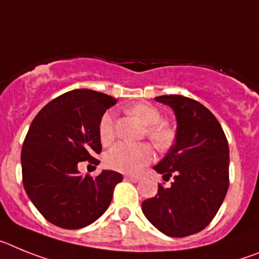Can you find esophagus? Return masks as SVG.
Instances as JSON below:
<instances>
[{
	"label": "esophagus",
	"mask_w": 259,
	"mask_h": 259,
	"mask_svg": "<svg viewBox=\"0 0 259 259\" xmlns=\"http://www.w3.org/2000/svg\"><path fill=\"white\" fill-rule=\"evenodd\" d=\"M123 179L127 180V181H132V183H138L139 180H141V177H139L138 175H125Z\"/></svg>",
	"instance_id": "1"
}]
</instances>
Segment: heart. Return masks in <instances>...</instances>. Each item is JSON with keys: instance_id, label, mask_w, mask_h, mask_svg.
<instances>
[{"instance_id": "1", "label": "heart", "mask_w": 259, "mask_h": 259, "mask_svg": "<svg viewBox=\"0 0 259 259\" xmlns=\"http://www.w3.org/2000/svg\"><path fill=\"white\" fill-rule=\"evenodd\" d=\"M132 116L145 123L147 137L159 148H167L173 141V132L161 123L160 111L147 103H137L127 108ZM99 137L104 145L114 138V122L112 113H105L99 123ZM154 159V151L147 143L118 142L105 154V164L118 172L134 173L142 169Z\"/></svg>"}]
</instances>
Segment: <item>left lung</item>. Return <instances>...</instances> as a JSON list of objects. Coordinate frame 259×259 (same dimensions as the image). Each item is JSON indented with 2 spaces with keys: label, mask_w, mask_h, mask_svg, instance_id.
Masks as SVG:
<instances>
[{
  "label": "left lung",
  "mask_w": 259,
  "mask_h": 259,
  "mask_svg": "<svg viewBox=\"0 0 259 259\" xmlns=\"http://www.w3.org/2000/svg\"><path fill=\"white\" fill-rule=\"evenodd\" d=\"M176 114V142L154 169L168 181L142 202L152 226L170 237L194 235L210 224L229 185V148L219 121L207 108L181 95L155 98Z\"/></svg>",
  "instance_id": "left-lung-1"
}]
</instances>
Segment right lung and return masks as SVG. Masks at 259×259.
<instances>
[{"instance_id": "right-lung-1", "label": "right lung", "mask_w": 259, "mask_h": 259, "mask_svg": "<svg viewBox=\"0 0 259 259\" xmlns=\"http://www.w3.org/2000/svg\"><path fill=\"white\" fill-rule=\"evenodd\" d=\"M116 99L92 90H73L53 99L31 123L22 147L27 195L48 222L65 229L90 226L105 212L122 175L103 170L82 176L79 161L98 164L99 123Z\"/></svg>"}]
</instances>
